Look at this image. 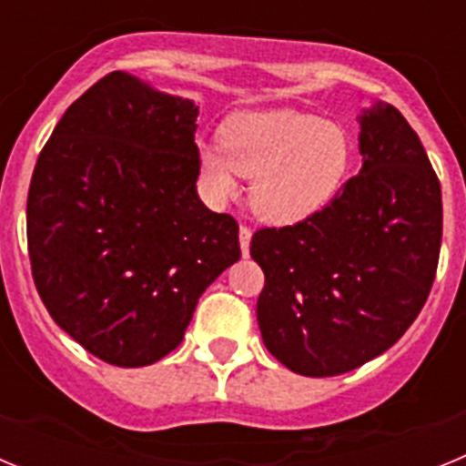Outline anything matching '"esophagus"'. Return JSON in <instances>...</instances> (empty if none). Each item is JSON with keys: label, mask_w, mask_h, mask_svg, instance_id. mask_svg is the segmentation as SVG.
<instances>
[{"label": "esophagus", "mask_w": 466, "mask_h": 466, "mask_svg": "<svg viewBox=\"0 0 466 466\" xmlns=\"http://www.w3.org/2000/svg\"><path fill=\"white\" fill-rule=\"evenodd\" d=\"M238 236H240V249H242V254H249V242H252V228H249V226H240V233H238Z\"/></svg>", "instance_id": "1"}]
</instances>
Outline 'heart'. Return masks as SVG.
I'll use <instances>...</instances> for the list:
<instances>
[{
  "instance_id": "1",
  "label": "heart",
  "mask_w": 466,
  "mask_h": 466,
  "mask_svg": "<svg viewBox=\"0 0 466 466\" xmlns=\"http://www.w3.org/2000/svg\"><path fill=\"white\" fill-rule=\"evenodd\" d=\"M209 198L224 203L238 193V175L252 177L249 205L270 224L308 219L333 198L350 163L348 135L308 111H238L221 127V147L198 151Z\"/></svg>"
}]
</instances>
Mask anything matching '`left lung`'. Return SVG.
<instances>
[{"instance_id": "8db88e82", "label": "left lung", "mask_w": 466, "mask_h": 466, "mask_svg": "<svg viewBox=\"0 0 466 466\" xmlns=\"http://www.w3.org/2000/svg\"><path fill=\"white\" fill-rule=\"evenodd\" d=\"M360 127V175L249 247L266 275L263 343L300 376H340L392 348L425 306L441 252V184L415 130L382 102Z\"/></svg>"}]
</instances>
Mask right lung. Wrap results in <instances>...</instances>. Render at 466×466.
<instances>
[{
  "label": "right lung",
  "mask_w": 466,
  "mask_h": 466,
  "mask_svg": "<svg viewBox=\"0 0 466 466\" xmlns=\"http://www.w3.org/2000/svg\"><path fill=\"white\" fill-rule=\"evenodd\" d=\"M198 106L111 72L72 102L27 193V249L56 324L135 369L182 343L198 299L240 258L238 221L198 198Z\"/></svg>",
  "instance_id": "add662e5"
}]
</instances>
